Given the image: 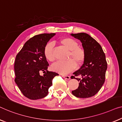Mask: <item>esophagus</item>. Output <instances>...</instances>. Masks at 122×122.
I'll use <instances>...</instances> for the list:
<instances>
[{
    "label": "esophagus",
    "instance_id": "esophagus-1",
    "mask_svg": "<svg viewBox=\"0 0 122 122\" xmlns=\"http://www.w3.org/2000/svg\"><path fill=\"white\" fill-rule=\"evenodd\" d=\"M62 77L63 78H64L65 79H67V80H70V76H68V75H62Z\"/></svg>",
    "mask_w": 122,
    "mask_h": 122
}]
</instances>
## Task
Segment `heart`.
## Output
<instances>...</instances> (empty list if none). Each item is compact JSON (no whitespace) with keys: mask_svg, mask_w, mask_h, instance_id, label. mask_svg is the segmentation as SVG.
<instances>
[{"mask_svg":"<svg viewBox=\"0 0 122 122\" xmlns=\"http://www.w3.org/2000/svg\"><path fill=\"white\" fill-rule=\"evenodd\" d=\"M60 43L70 50L66 61H59L51 66V70L62 75H66L73 71L77 65L81 66L86 59V52L83 48L78 46V42L70 37H63L59 41ZM54 45L52 42H49L44 48V55L45 59L50 62H54L55 59L54 54Z\"/></svg>","mask_w":122,"mask_h":122,"instance_id":"heart-1","label":"heart"}]
</instances>
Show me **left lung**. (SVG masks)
I'll return each instance as SVG.
<instances>
[{
    "label": "left lung",
    "mask_w": 122,
    "mask_h": 122,
    "mask_svg": "<svg viewBox=\"0 0 122 122\" xmlns=\"http://www.w3.org/2000/svg\"><path fill=\"white\" fill-rule=\"evenodd\" d=\"M71 35L81 41L86 55L83 65L71 77L80 81L78 88L72 91V93L82 98L92 97L100 90L105 81L107 68L105 54L98 42L88 34L81 32ZM78 76L82 78H75Z\"/></svg>",
    "instance_id": "1"
}]
</instances>
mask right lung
Listing matches in <instances>:
<instances>
[{
	"label": "right lung",
	"mask_w": 122,
	"mask_h": 122,
	"mask_svg": "<svg viewBox=\"0 0 122 122\" xmlns=\"http://www.w3.org/2000/svg\"><path fill=\"white\" fill-rule=\"evenodd\" d=\"M56 34H42L27 40L17 54L14 63L15 82L25 97L35 100L48 95L52 79L59 74L47 71L49 63L44 55V48ZM42 71L44 73L41 76Z\"/></svg>",
	"instance_id": "1"
}]
</instances>
